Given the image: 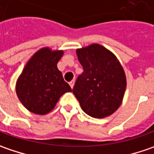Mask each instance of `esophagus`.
Returning <instances> with one entry per match:
<instances>
[{"label": "esophagus", "instance_id": "1", "mask_svg": "<svg viewBox=\"0 0 154 154\" xmlns=\"http://www.w3.org/2000/svg\"><path fill=\"white\" fill-rule=\"evenodd\" d=\"M69 84H70V86L71 87V89H72V88L74 87V84H75V80H72V81H70Z\"/></svg>", "mask_w": 154, "mask_h": 154}]
</instances>
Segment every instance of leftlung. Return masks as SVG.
<instances>
[{
  "instance_id": "left-lung-1",
  "label": "left lung",
  "mask_w": 154,
  "mask_h": 154,
  "mask_svg": "<svg viewBox=\"0 0 154 154\" xmlns=\"http://www.w3.org/2000/svg\"><path fill=\"white\" fill-rule=\"evenodd\" d=\"M84 72L72 90L82 109L90 116L104 118L122 104L127 86L126 75L117 57L101 45L77 50Z\"/></svg>"
}]
</instances>
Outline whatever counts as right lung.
I'll list each match as a JSON object with an SVG mask.
<instances>
[{
	"mask_svg": "<svg viewBox=\"0 0 154 154\" xmlns=\"http://www.w3.org/2000/svg\"><path fill=\"white\" fill-rule=\"evenodd\" d=\"M63 54V51L42 48L26 64L17 80L16 93L24 107L30 112L37 115L49 113L62 95L71 91L57 67Z\"/></svg>",
	"mask_w": 154,
	"mask_h": 154,
	"instance_id": "add662e5",
	"label": "right lung"
}]
</instances>
